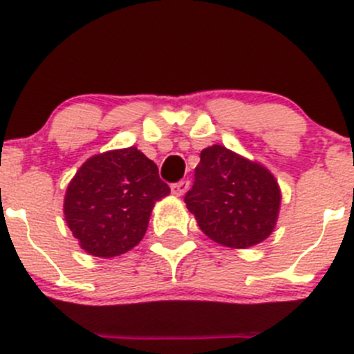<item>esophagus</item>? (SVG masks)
<instances>
[{
	"instance_id": "1",
	"label": "esophagus",
	"mask_w": 354,
	"mask_h": 354,
	"mask_svg": "<svg viewBox=\"0 0 354 354\" xmlns=\"http://www.w3.org/2000/svg\"><path fill=\"white\" fill-rule=\"evenodd\" d=\"M187 187H189V180H180V183L171 186V194H174V196H183L187 191Z\"/></svg>"
}]
</instances>
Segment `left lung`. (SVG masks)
Returning <instances> with one entry per match:
<instances>
[{"instance_id":"obj_1","label":"left lung","mask_w":354,"mask_h":354,"mask_svg":"<svg viewBox=\"0 0 354 354\" xmlns=\"http://www.w3.org/2000/svg\"><path fill=\"white\" fill-rule=\"evenodd\" d=\"M184 201L210 240L248 248L274 230L281 191L264 165L214 144L201 151L194 184Z\"/></svg>"}]
</instances>
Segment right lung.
<instances>
[{"instance_id": "obj_1", "label": "right lung", "mask_w": 354, "mask_h": 354, "mask_svg": "<svg viewBox=\"0 0 354 354\" xmlns=\"http://www.w3.org/2000/svg\"><path fill=\"white\" fill-rule=\"evenodd\" d=\"M168 194L156 163L137 147L106 151L71 179L64 217L86 254L111 259L140 243L154 203Z\"/></svg>"}]
</instances>
